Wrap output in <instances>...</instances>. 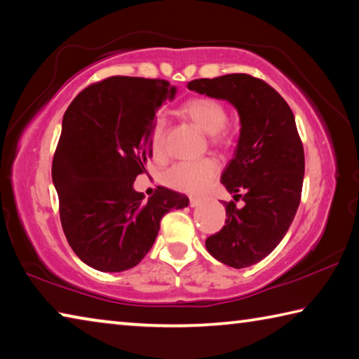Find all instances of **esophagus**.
I'll use <instances>...</instances> for the list:
<instances>
[{
    "mask_svg": "<svg viewBox=\"0 0 359 359\" xmlns=\"http://www.w3.org/2000/svg\"><path fill=\"white\" fill-rule=\"evenodd\" d=\"M203 203V199L201 198H190V205L191 208H198L199 204Z\"/></svg>",
    "mask_w": 359,
    "mask_h": 359,
    "instance_id": "1",
    "label": "esophagus"
}]
</instances>
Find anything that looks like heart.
Listing matches in <instances>:
<instances>
[{
  "label": "heart",
  "mask_w": 359,
  "mask_h": 359,
  "mask_svg": "<svg viewBox=\"0 0 359 359\" xmlns=\"http://www.w3.org/2000/svg\"><path fill=\"white\" fill-rule=\"evenodd\" d=\"M182 111L196 123L203 131L214 137V142L224 144L229 141L228 131L224 130L228 120V112L220 101L209 96H196L188 100ZM150 149L155 156H163L166 150V123L158 118L150 131ZM220 171V166L212 158H204L199 161H182L168 169L165 172V184L172 190L182 193L203 191L209 182Z\"/></svg>",
  "instance_id": "obj_1"
}]
</instances>
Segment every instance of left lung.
<instances>
[{
  "label": "left lung",
  "mask_w": 359,
  "mask_h": 359,
  "mask_svg": "<svg viewBox=\"0 0 359 359\" xmlns=\"http://www.w3.org/2000/svg\"><path fill=\"white\" fill-rule=\"evenodd\" d=\"M188 88L229 101L241 117L239 142L222 184L245 204L224 203L226 222L205 247L236 269L257 264L280 244L299 208L304 147L293 111L269 83L250 74L194 79Z\"/></svg>",
  "instance_id": "left-lung-1"
}]
</instances>
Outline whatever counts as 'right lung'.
Instances as JSON below:
<instances>
[{
	"instance_id": "add662e5",
	"label": "right lung",
	"mask_w": 359,
	"mask_h": 359,
	"mask_svg": "<svg viewBox=\"0 0 359 359\" xmlns=\"http://www.w3.org/2000/svg\"><path fill=\"white\" fill-rule=\"evenodd\" d=\"M174 93L161 79L114 76L83 88L63 115L52 161L60 220L72 250L96 271L141 263L161 218L188 205L165 187L147 201L133 188L151 156L155 112Z\"/></svg>"
}]
</instances>
